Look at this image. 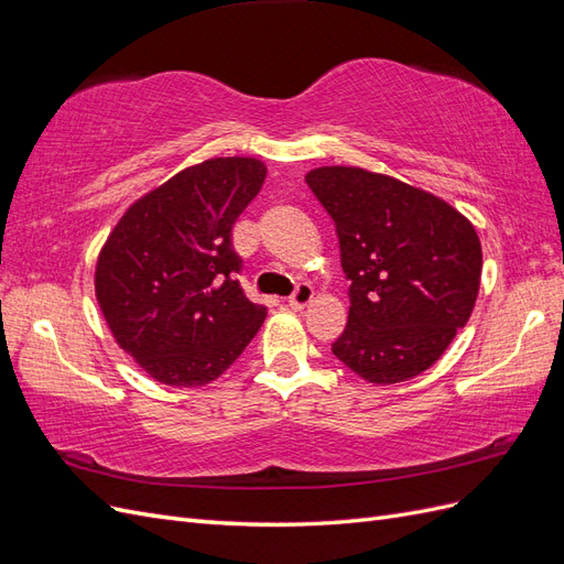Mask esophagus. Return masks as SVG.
<instances>
[{
  "label": "esophagus",
  "mask_w": 564,
  "mask_h": 564,
  "mask_svg": "<svg viewBox=\"0 0 564 564\" xmlns=\"http://www.w3.org/2000/svg\"><path fill=\"white\" fill-rule=\"evenodd\" d=\"M313 296H315L313 286H311L308 282H301V284L294 289L292 299H289V308H292V311H303L305 305H308V303L313 301Z\"/></svg>",
  "instance_id": "1"
}]
</instances>
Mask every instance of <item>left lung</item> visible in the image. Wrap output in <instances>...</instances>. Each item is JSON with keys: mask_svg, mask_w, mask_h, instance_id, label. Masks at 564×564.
I'll list each match as a JSON object with an SVG mask.
<instances>
[{"mask_svg": "<svg viewBox=\"0 0 564 564\" xmlns=\"http://www.w3.org/2000/svg\"><path fill=\"white\" fill-rule=\"evenodd\" d=\"M305 183L332 216L350 280L332 352L369 383L419 377L449 348L480 292L470 220L421 187L360 166H319Z\"/></svg>", "mask_w": 564, "mask_h": 564, "instance_id": "8db88e82", "label": "left lung"}]
</instances>
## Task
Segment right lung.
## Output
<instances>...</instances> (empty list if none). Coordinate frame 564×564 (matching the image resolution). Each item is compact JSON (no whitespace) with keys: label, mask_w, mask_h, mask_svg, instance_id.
Wrapping results in <instances>:
<instances>
[{"label":"right lung","mask_w":564,"mask_h":564,"mask_svg":"<svg viewBox=\"0 0 564 564\" xmlns=\"http://www.w3.org/2000/svg\"><path fill=\"white\" fill-rule=\"evenodd\" d=\"M265 164L214 158L135 199L96 261V299L117 346L174 388L216 381L261 329L235 272L232 226L259 195Z\"/></svg>","instance_id":"right-lung-1"}]
</instances>
